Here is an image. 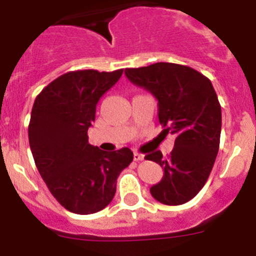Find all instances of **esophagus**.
Segmentation results:
<instances>
[{
  "label": "esophagus",
  "instance_id": "obj_1",
  "mask_svg": "<svg viewBox=\"0 0 256 256\" xmlns=\"http://www.w3.org/2000/svg\"><path fill=\"white\" fill-rule=\"evenodd\" d=\"M133 158H134L136 162H141V160L144 159V156L142 155V154H140V152H134V154H133Z\"/></svg>",
  "mask_w": 256,
  "mask_h": 256
}]
</instances>
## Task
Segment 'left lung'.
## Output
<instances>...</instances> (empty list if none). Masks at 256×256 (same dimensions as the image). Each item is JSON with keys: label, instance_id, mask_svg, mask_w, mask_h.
Listing matches in <instances>:
<instances>
[{"label": "left lung", "instance_id": "1", "mask_svg": "<svg viewBox=\"0 0 256 256\" xmlns=\"http://www.w3.org/2000/svg\"><path fill=\"white\" fill-rule=\"evenodd\" d=\"M124 73L155 96L162 133L176 137L166 158L160 151L144 156L164 169L151 195L165 205L184 204L204 187L218 155L222 108L216 90L198 70L173 62L128 68Z\"/></svg>", "mask_w": 256, "mask_h": 256}]
</instances>
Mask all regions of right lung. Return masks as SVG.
<instances>
[{
  "label": "right lung",
  "instance_id": "right-lung-1",
  "mask_svg": "<svg viewBox=\"0 0 256 256\" xmlns=\"http://www.w3.org/2000/svg\"><path fill=\"white\" fill-rule=\"evenodd\" d=\"M123 74L94 69L69 72L36 97L28 126L36 166L54 198L76 214H94L108 206L116 180L133 160L128 148L102 151L88 144L96 105Z\"/></svg>",
  "mask_w": 256,
  "mask_h": 256
}]
</instances>
